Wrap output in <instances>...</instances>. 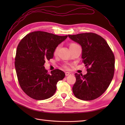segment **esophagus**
I'll return each instance as SVG.
<instances>
[{
	"label": "esophagus",
	"instance_id": "1",
	"mask_svg": "<svg viewBox=\"0 0 125 125\" xmlns=\"http://www.w3.org/2000/svg\"><path fill=\"white\" fill-rule=\"evenodd\" d=\"M65 76H69L71 75V73H68V72H65Z\"/></svg>",
	"mask_w": 125,
	"mask_h": 125
}]
</instances>
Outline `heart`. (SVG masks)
<instances>
[{
  "mask_svg": "<svg viewBox=\"0 0 125 125\" xmlns=\"http://www.w3.org/2000/svg\"><path fill=\"white\" fill-rule=\"evenodd\" d=\"M76 45H77V44L76 43H74V42H71V43H70L69 46H70V48H71V47H73V46H76ZM60 45H58V46H57L54 49V51H53V54H54V55H56L57 54L58 50H59V49H60ZM64 67L65 68H67V69L68 68V67L67 65H64Z\"/></svg>",
  "mask_w": 125,
  "mask_h": 125,
  "instance_id": "heart-1",
  "label": "heart"
}]
</instances>
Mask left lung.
Returning <instances> with one entry per match:
<instances>
[{
    "mask_svg": "<svg viewBox=\"0 0 125 125\" xmlns=\"http://www.w3.org/2000/svg\"><path fill=\"white\" fill-rule=\"evenodd\" d=\"M82 48V62L86 75L75 73L73 87L75 96L83 100H92L105 92L112 81L115 69V57L107 42L94 33L68 35Z\"/></svg>",
    "mask_w": 125,
    "mask_h": 125,
    "instance_id": "left-lung-1",
    "label": "left lung"
}]
</instances>
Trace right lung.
Returning a JSON list of instances; mask_svg holds the SVG:
<instances>
[{
    "label": "right lung",
    "instance_id": "add662e5",
    "mask_svg": "<svg viewBox=\"0 0 125 125\" xmlns=\"http://www.w3.org/2000/svg\"><path fill=\"white\" fill-rule=\"evenodd\" d=\"M67 37L36 31L19 42L15 57L16 73L21 88L30 97L44 100L54 94L57 82L64 78L65 73L60 69L49 73L43 65L52 58L54 49Z\"/></svg>",
    "mask_w": 125,
    "mask_h": 125
}]
</instances>
